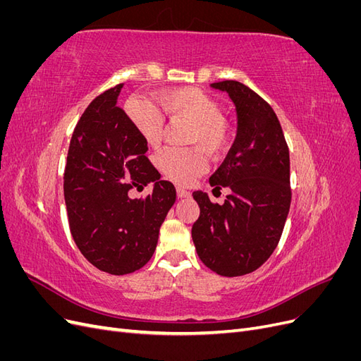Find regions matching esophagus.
I'll return each mask as SVG.
<instances>
[{
    "instance_id": "34e87169",
    "label": "esophagus",
    "mask_w": 361,
    "mask_h": 361,
    "mask_svg": "<svg viewBox=\"0 0 361 361\" xmlns=\"http://www.w3.org/2000/svg\"><path fill=\"white\" fill-rule=\"evenodd\" d=\"M176 192H178V197L179 199H188V197H191V192L187 191V190H183V188H178Z\"/></svg>"
}]
</instances>
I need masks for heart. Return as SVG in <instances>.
I'll use <instances>...</instances> for the list:
<instances>
[{
	"label": "heart",
	"instance_id": "obj_1",
	"mask_svg": "<svg viewBox=\"0 0 361 361\" xmlns=\"http://www.w3.org/2000/svg\"><path fill=\"white\" fill-rule=\"evenodd\" d=\"M157 106L147 102H133L128 106L130 122L145 138L155 147L161 143L164 116L170 118L182 117L191 123L188 149L169 147L157 158L158 169L169 179L179 185H190L206 170V154L218 158L224 155L232 143V126L220 114V106L209 94L195 87H178L161 92L155 96ZM200 147L197 148V146Z\"/></svg>",
	"mask_w": 361,
	"mask_h": 361
}]
</instances>
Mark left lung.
I'll return each mask as SVG.
<instances>
[{"label":"left lung","mask_w":361,"mask_h":361,"mask_svg":"<svg viewBox=\"0 0 361 361\" xmlns=\"http://www.w3.org/2000/svg\"><path fill=\"white\" fill-rule=\"evenodd\" d=\"M228 94L238 118L236 138L209 178L227 187L223 204L203 191L192 197L200 207L191 235L203 264L224 277L256 271L276 250L290 207L289 149L274 110L238 81L211 84Z\"/></svg>","instance_id":"1"}]
</instances>
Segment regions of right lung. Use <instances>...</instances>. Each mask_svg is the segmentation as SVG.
I'll return each mask as SVG.
<instances>
[{"label": "right lung", "mask_w": 361, "mask_h": 361, "mask_svg": "<svg viewBox=\"0 0 361 361\" xmlns=\"http://www.w3.org/2000/svg\"><path fill=\"white\" fill-rule=\"evenodd\" d=\"M123 84L104 92L75 126L64 170L71 233L93 267L113 276L143 268L158 244L159 227L176 202L174 185L147 157L138 134L117 99ZM154 183L146 200H133V188Z\"/></svg>", "instance_id": "obj_1"}]
</instances>
